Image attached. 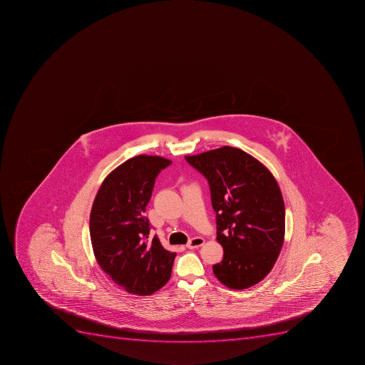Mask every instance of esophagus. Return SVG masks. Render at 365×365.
I'll return each mask as SVG.
<instances>
[{
  "label": "esophagus",
  "mask_w": 365,
  "mask_h": 365,
  "mask_svg": "<svg viewBox=\"0 0 365 365\" xmlns=\"http://www.w3.org/2000/svg\"><path fill=\"white\" fill-rule=\"evenodd\" d=\"M203 244H205V239L201 238V237H195V238H192L190 242H187L186 247L193 250V248H197L200 247V246H202Z\"/></svg>",
  "instance_id": "esophagus-1"
}]
</instances>
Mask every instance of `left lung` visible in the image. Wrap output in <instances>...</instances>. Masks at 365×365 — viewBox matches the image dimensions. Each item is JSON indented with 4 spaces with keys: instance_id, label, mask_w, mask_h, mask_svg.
Returning <instances> with one entry per match:
<instances>
[{
    "instance_id": "1",
    "label": "left lung",
    "mask_w": 365,
    "mask_h": 365,
    "mask_svg": "<svg viewBox=\"0 0 365 365\" xmlns=\"http://www.w3.org/2000/svg\"><path fill=\"white\" fill-rule=\"evenodd\" d=\"M185 158L210 187L224 251L223 260L212 266L215 276L236 290L257 284L273 268L284 240V202L277 181L238 148L225 145Z\"/></svg>"
}]
</instances>
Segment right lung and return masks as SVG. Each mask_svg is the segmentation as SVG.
I'll return each instance as SVG.
<instances>
[{
    "label": "right lung",
    "mask_w": 365,
    "mask_h": 365,
    "mask_svg": "<svg viewBox=\"0 0 365 365\" xmlns=\"http://www.w3.org/2000/svg\"><path fill=\"white\" fill-rule=\"evenodd\" d=\"M164 157L138 155L103 181L90 214V237L101 269L127 292L149 296L171 277L175 253L156 236L148 240L144 216L157 175L171 164Z\"/></svg>",
    "instance_id": "right-lung-1"
}]
</instances>
